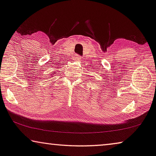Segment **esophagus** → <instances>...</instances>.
<instances>
[{"mask_svg": "<svg viewBox=\"0 0 156 156\" xmlns=\"http://www.w3.org/2000/svg\"><path fill=\"white\" fill-rule=\"evenodd\" d=\"M80 59H81V57L79 55H76L75 57H74V60H75V61H80Z\"/></svg>", "mask_w": 156, "mask_h": 156, "instance_id": "34e87169", "label": "esophagus"}]
</instances>
